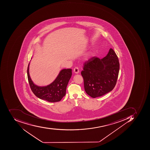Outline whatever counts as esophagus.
Segmentation results:
<instances>
[{"mask_svg": "<svg viewBox=\"0 0 150 150\" xmlns=\"http://www.w3.org/2000/svg\"><path fill=\"white\" fill-rule=\"evenodd\" d=\"M74 71L75 74H79V68L78 67H75L74 69Z\"/></svg>", "mask_w": 150, "mask_h": 150, "instance_id": "34e87169", "label": "esophagus"}]
</instances>
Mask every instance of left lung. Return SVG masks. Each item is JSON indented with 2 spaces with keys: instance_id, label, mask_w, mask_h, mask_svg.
<instances>
[{
  "instance_id": "8db88e82",
  "label": "left lung",
  "mask_w": 150,
  "mask_h": 150,
  "mask_svg": "<svg viewBox=\"0 0 150 150\" xmlns=\"http://www.w3.org/2000/svg\"><path fill=\"white\" fill-rule=\"evenodd\" d=\"M81 74L86 94L92 98L102 96L111 91L119 75L120 63L113 49L102 59L94 57L85 63Z\"/></svg>"
}]
</instances>
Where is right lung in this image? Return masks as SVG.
I'll return each instance as SVG.
<instances>
[{"label":"right lung","instance_id":"1","mask_svg":"<svg viewBox=\"0 0 150 150\" xmlns=\"http://www.w3.org/2000/svg\"><path fill=\"white\" fill-rule=\"evenodd\" d=\"M29 64L28 66V80L30 89L35 96L48 102H56L61 100L66 95V91L72 73L71 69H64L60 71L56 79L47 86L36 85L31 80L29 75Z\"/></svg>","mask_w":150,"mask_h":150}]
</instances>
